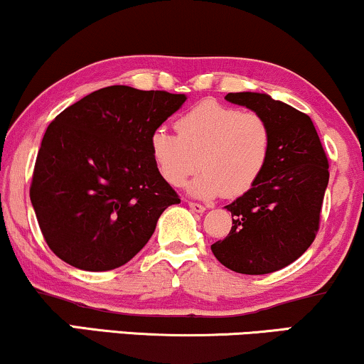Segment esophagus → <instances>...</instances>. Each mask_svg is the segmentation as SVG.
I'll use <instances>...</instances> for the list:
<instances>
[{
    "mask_svg": "<svg viewBox=\"0 0 364 364\" xmlns=\"http://www.w3.org/2000/svg\"><path fill=\"white\" fill-rule=\"evenodd\" d=\"M188 207H191L193 212H200V214H202V212L207 210V207L199 204V202H188Z\"/></svg>",
    "mask_w": 364,
    "mask_h": 364,
    "instance_id": "obj_1",
    "label": "esophagus"
}]
</instances>
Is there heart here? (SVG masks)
<instances>
[{
    "label": "heart",
    "mask_w": 364,
    "mask_h": 364,
    "mask_svg": "<svg viewBox=\"0 0 364 364\" xmlns=\"http://www.w3.org/2000/svg\"><path fill=\"white\" fill-rule=\"evenodd\" d=\"M176 129L177 135L159 129L150 139L154 162L171 186H182L200 167L188 192L205 199L223 192L235 197L256 186L266 171L272 134L256 112L205 100L183 113Z\"/></svg>",
    "instance_id": "heart-1"
}]
</instances>
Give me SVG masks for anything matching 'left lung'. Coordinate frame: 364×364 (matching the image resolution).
<instances>
[{
    "label": "left lung",
    "instance_id": "left-lung-1",
    "mask_svg": "<svg viewBox=\"0 0 364 364\" xmlns=\"http://www.w3.org/2000/svg\"><path fill=\"white\" fill-rule=\"evenodd\" d=\"M271 127L266 171L225 209L232 214L228 237L210 245L217 261L240 274H269L289 266L313 244L329 181V164L306 113L266 93H228Z\"/></svg>",
    "mask_w": 364,
    "mask_h": 364
}]
</instances>
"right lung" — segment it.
Masks as SVG:
<instances>
[{
  "instance_id": "right-lung-1",
  "label": "right lung",
  "mask_w": 364,
  "mask_h": 364,
  "mask_svg": "<svg viewBox=\"0 0 364 364\" xmlns=\"http://www.w3.org/2000/svg\"><path fill=\"white\" fill-rule=\"evenodd\" d=\"M186 95L125 85L100 88L46 129L30 199L48 247L70 266L110 271L152 237L177 192L160 176L150 139Z\"/></svg>"
}]
</instances>
